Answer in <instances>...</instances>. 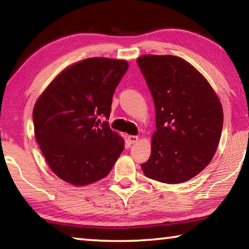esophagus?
Listing matches in <instances>:
<instances>
[{"instance_id":"1","label":"esophagus","mask_w":249,"mask_h":249,"mask_svg":"<svg viewBox=\"0 0 249 249\" xmlns=\"http://www.w3.org/2000/svg\"><path fill=\"white\" fill-rule=\"evenodd\" d=\"M127 141L129 144H135L138 141V136H134V135H129V136L127 137Z\"/></svg>"}]
</instances>
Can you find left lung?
Instances as JSON below:
<instances>
[{
  "label": "left lung",
  "instance_id": "obj_1",
  "mask_svg": "<svg viewBox=\"0 0 249 249\" xmlns=\"http://www.w3.org/2000/svg\"><path fill=\"white\" fill-rule=\"evenodd\" d=\"M153 96L156 132L142 169L147 178L181 183L209 165L220 142L223 108L206 79L182 58L137 59Z\"/></svg>",
  "mask_w": 249,
  "mask_h": 249
}]
</instances>
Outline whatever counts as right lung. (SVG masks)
Instances as JSON below:
<instances>
[{"label": "right lung", "mask_w": 249, "mask_h": 249, "mask_svg": "<svg viewBox=\"0 0 249 249\" xmlns=\"http://www.w3.org/2000/svg\"><path fill=\"white\" fill-rule=\"evenodd\" d=\"M127 69L125 60L84 59L57 75L37 100L36 141L60 179L93 183L107 177L120 157L123 138L104 119L108 120L113 94Z\"/></svg>", "instance_id": "obj_1"}]
</instances>
